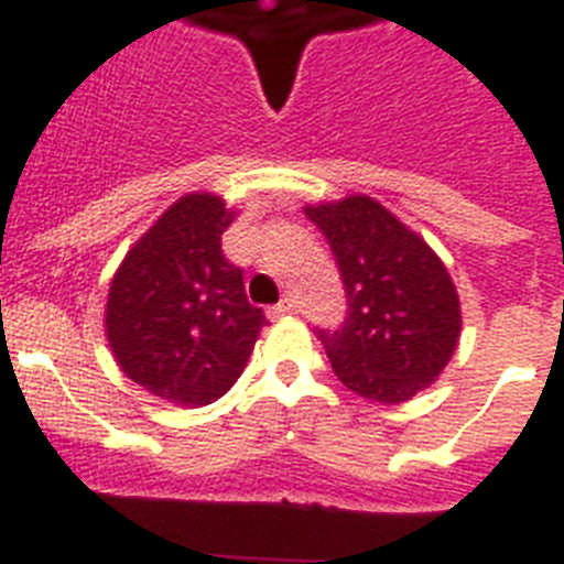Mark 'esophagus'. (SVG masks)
<instances>
[{"instance_id": "esophagus-1", "label": "esophagus", "mask_w": 564, "mask_h": 564, "mask_svg": "<svg viewBox=\"0 0 564 564\" xmlns=\"http://www.w3.org/2000/svg\"><path fill=\"white\" fill-rule=\"evenodd\" d=\"M291 313H296V302H293V299H282L279 305H273L271 311H268V318H273V322H276V318H285V316H291Z\"/></svg>"}]
</instances>
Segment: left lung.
<instances>
[{"instance_id":"1","label":"left lung","mask_w":564,"mask_h":564,"mask_svg":"<svg viewBox=\"0 0 564 564\" xmlns=\"http://www.w3.org/2000/svg\"><path fill=\"white\" fill-rule=\"evenodd\" d=\"M336 253L350 316L318 333L338 381L378 403L430 390L460 341V296L435 248L370 194L307 203Z\"/></svg>"}]
</instances>
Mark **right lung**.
Here are the masks:
<instances>
[{"instance_id": "1", "label": "right lung", "mask_w": 564, "mask_h": 564, "mask_svg": "<svg viewBox=\"0 0 564 564\" xmlns=\"http://www.w3.org/2000/svg\"><path fill=\"white\" fill-rule=\"evenodd\" d=\"M237 212L188 192L134 239L109 279L104 333L123 376L183 410L208 406L246 370L265 316L223 257Z\"/></svg>"}]
</instances>
